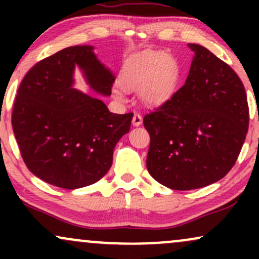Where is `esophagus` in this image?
<instances>
[{
    "instance_id": "obj_1",
    "label": "esophagus",
    "mask_w": 259,
    "mask_h": 259,
    "mask_svg": "<svg viewBox=\"0 0 259 259\" xmlns=\"http://www.w3.org/2000/svg\"><path fill=\"white\" fill-rule=\"evenodd\" d=\"M142 124V115L139 113H135L133 117V125L134 126H140Z\"/></svg>"
}]
</instances>
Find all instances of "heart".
<instances>
[{"label":"heart","instance_id":"heart-1","mask_svg":"<svg viewBox=\"0 0 259 259\" xmlns=\"http://www.w3.org/2000/svg\"><path fill=\"white\" fill-rule=\"evenodd\" d=\"M180 69L177 59L165 52L146 51L127 58L121 67L112 95L119 102L126 99V91H139L147 106L163 105L174 94Z\"/></svg>","mask_w":259,"mask_h":259}]
</instances>
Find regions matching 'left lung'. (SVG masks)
Instances as JSON below:
<instances>
[{
    "instance_id": "1",
    "label": "left lung",
    "mask_w": 259,
    "mask_h": 259,
    "mask_svg": "<svg viewBox=\"0 0 259 259\" xmlns=\"http://www.w3.org/2000/svg\"><path fill=\"white\" fill-rule=\"evenodd\" d=\"M195 53L185 85L146 114L150 134L146 165L171 190L200 189L234 167L248 130V105L237 74L206 47Z\"/></svg>"
}]
</instances>
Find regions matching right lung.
<instances>
[{"label":"right lung","instance_id":"right-lung-1","mask_svg":"<svg viewBox=\"0 0 259 259\" xmlns=\"http://www.w3.org/2000/svg\"><path fill=\"white\" fill-rule=\"evenodd\" d=\"M75 68L92 91L111 95L114 75L97 59L94 46H72L26 73L12 113L14 136L29 170L68 190L105 177L134 115L111 113L102 100L74 89Z\"/></svg>","mask_w":259,"mask_h":259}]
</instances>
